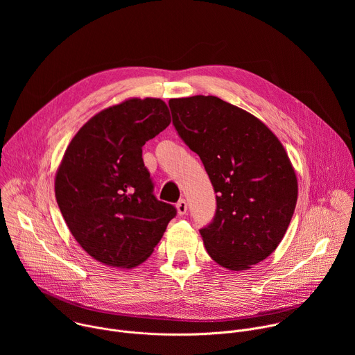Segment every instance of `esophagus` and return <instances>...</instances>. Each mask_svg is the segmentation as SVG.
Segmentation results:
<instances>
[{"label": "esophagus", "instance_id": "34e87169", "mask_svg": "<svg viewBox=\"0 0 355 355\" xmlns=\"http://www.w3.org/2000/svg\"><path fill=\"white\" fill-rule=\"evenodd\" d=\"M188 209V205H187V200L185 199H180L177 202V211H178V215H185Z\"/></svg>", "mask_w": 355, "mask_h": 355}]
</instances>
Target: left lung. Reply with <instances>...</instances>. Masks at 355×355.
I'll list each match as a JSON object with an SVG mask.
<instances>
[{
    "label": "left lung",
    "instance_id": "left-lung-1",
    "mask_svg": "<svg viewBox=\"0 0 355 355\" xmlns=\"http://www.w3.org/2000/svg\"><path fill=\"white\" fill-rule=\"evenodd\" d=\"M168 105L178 136L199 156L218 193L212 222L199 230L208 254L232 271L266 260L297 199L284 146L256 116L218 96L174 98Z\"/></svg>",
    "mask_w": 355,
    "mask_h": 355
}]
</instances>
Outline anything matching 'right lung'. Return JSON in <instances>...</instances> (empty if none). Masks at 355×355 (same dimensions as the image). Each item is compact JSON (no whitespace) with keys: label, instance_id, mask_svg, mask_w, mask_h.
Wrapping results in <instances>:
<instances>
[{"label":"right lung","instance_id":"right-lung-1","mask_svg":"<svg viewBox=\"0 0 355 355\" xmlns=\"http://www.w3.org/2000/svg\"><path fill=\"white\" fill-rule=\"evenodd\" d=\"M162 99H128L91 118L70 141L56 174L60 212L96 261L132 268L159 244L177 209L159 200L141 157L170 125Z\"/></svg>","mask_w":355,"mask_h":355}]
</instances>
